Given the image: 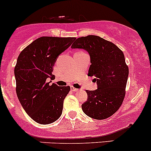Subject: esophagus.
I'll use <instances>...</instances> for the list:
<instances>
[{"label":"esophagus","instance_id":"34e87169","mask_svg":"<svg viewBox=\"0 0 151 151\" xmlns=\"http://www.w3.org/2000/svg\"><path fill=\"white\" fill-rule=\"evenodd\" d=\"M70 90L72 91H78V88H76L73 86H70Z\"/></svg>","mask_w":151,"mask_h":151}]
</instances>
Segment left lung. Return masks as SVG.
Listing matches in <instances>:
<instances>
[{
    "label": "left lung",
    "instance_id": "8db88e82",
    "mask_svg": "<svg viewBox=\"0 0 151 151\" xmlns=\"http://www.w3.org/2000/svg\"><path fill=\"white\" fill-rule=\"evenodd\" d=\"M71 48L88 52L91 60L88 76H94L97 84V89L86 91L88 98L81 105L83 113L97 120L109 118L125 97L129 68L124 53L112 42L91 35L77 38Z\"/></svg>",
    "mask_w": 151,
    "mask_h": 151
}]
</instances>
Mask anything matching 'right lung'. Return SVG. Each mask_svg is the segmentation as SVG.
Wrapping results in <instances>:
<instances>
[{
    "label": "right lung",
    "mask_w": 151,
    "mask_h": 151,
    "mask_svg": "<svg viewBox=\"0 0 151 151\" xmlns=\"http://www.w3.org/2000/svg\"><path fill=\"white\" fill-rule=\"evenodd\" d=\"M76 38L43 36L24 48L14 68L16 91L27 115L35 122L49 124L63 113V102L70 87L49 85L53 66L57 57L72 44Z\"/></svg>",
    "instance_id": "add662e5"
}]
</instances>
